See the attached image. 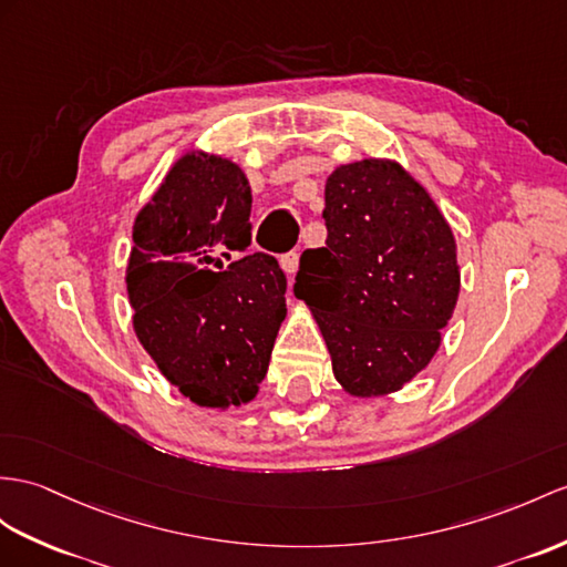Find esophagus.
I'll list each match as a JSON object with an SVG mask.
<instances>
[{
    "label": "esophagus",
    "mask_w": 567,
    "mask_h": 567,
    "mask_svg": "<svg viewBox=\"0 0 567 567\" xmlns=\"http://www.w3.org/2000/svg\"><path fill=\"white\" fill-rule=\"evenodd\" d=\"M279 261H281V269L288 276H293L298 271V252H286V255L279 257Z\"/></svg>",
    "instance_id": "esophagus-1"
}]
</instances>
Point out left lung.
Segmentation results:
<instances>
[{"label":"left lung","mask_w":567,"mask_h":567,"mask_svg":"<svg viewBox=\"0 0 567 567\" xmlns=\"http://www.w3.org/2000/svg\"><path fill=\"white\" fill-rule=\"evenodd\" d=\"M322 218L327 243L300 255L293 293L315 312L343 390L394 392L431 363L457 306L452 230L402 165L372 158L327 177Z\"/></svg>","instance_id":"1"}]
</instances>
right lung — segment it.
<instances>
[{
    "label": "right lung",
    "instance_id": "1",
    "mask_svg": "<svg viewBox=\"0 0 567 567\" xmlns=\"http://www.w3.org/2000/svg\"><path fill=\"white\" fill-rule=\"evenodd\" d=\"M250 209L252 192L236 163L187 154L134 220V331L199 406L250 402L286 317L279 261L247 252Z\"/></svg>",
    "mask_w": 567,
    "mask_h": 567
}]
</instances>
